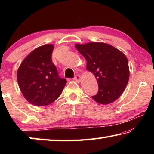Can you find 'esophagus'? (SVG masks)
Here are the masks:
<instances>
[{
	"instance_id": "34e87169",
	"label": "esophagus",
	"mask_w": 154,
	"mask_h": 154,
	"mask_svg": "<svg viewBox=\"0 0 154 154\" xmlns=\"http://www.w3.org/2000/svg\"><path fill=\"white\" fill-rule=\"evenodd\" d=\"M74 79H75V81H77V82H80V80H81L80 75H75Z\"/></svg>"
}]
</instances>
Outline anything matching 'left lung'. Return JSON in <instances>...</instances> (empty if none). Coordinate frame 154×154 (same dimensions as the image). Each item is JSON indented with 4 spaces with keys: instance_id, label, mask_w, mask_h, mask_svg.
Segmentation results:
<instances>
[{
    "instance_id": "left-lung-1",
    "label": "left lung",
    "mask_w": 154,
    "mask_h": 154,
    "mask_svg": "<svg viewBox=\"0 0 154 154\" xmlns=\"http://www.w3.org/2000/svg\"><path fill=\"white\" fill-rule=\"evenodd\" d=\"M75 47L87 60V70L95 75L98 93L92 98L98 103L108 105L116 101L125 90L129 79L128 59L111 45L92 42Z\"/></svg>"
}]
</instances>
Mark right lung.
Here are the masks:
<instances>
[{"instance_id":"right-lung-1","label":"right lung","mask_w":154,"mask_h":154,"mask_svg":"<svg viewBox=\"0 0 154 154\" xmlns=\"http://www.w3.org/2000/svg\"><path fill=\"white\" fill-rule=\"evenodd\" d=\"M54 45L38 47L26 58L17 70V79L24 97L37 106L48 105L58 98L66 79L58 75L51 60Z\"/></svg>"}]
</instances>
